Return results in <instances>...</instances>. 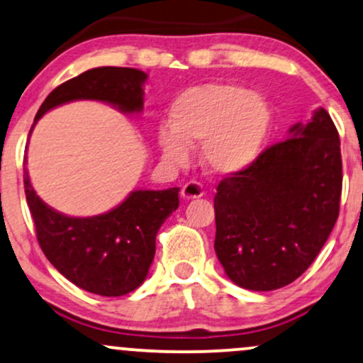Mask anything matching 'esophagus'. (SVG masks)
Segmentation results:
<instances>
[{"mask_svg":"<svg viewBox=\"0 0 363 363\" xmlns=\"http://www.w3.org/2000/svg\"><path fill=\"white\" fill-rule=\"evenodd\" d=\"M203 186L199 184V182H196V181H189V182H186L184 186H182V189H181V196L184 199H196V198H201V196H203Z\"/></svg>","mask_w":363,"mask_h":363,"instance_id":"obj_1","label":"esophagus"}]
</instances>
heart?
Returning <instances> with one entry per match:
<instances>
[{
  "label": "heart",
  "mask_w": 363,
  "mask_h": 363,
  "mask_svg": "<svg viewBox=\"0 0 363 363\" xmlns=\"http://www.w3.org/2000/svg\"><path fill=\"white\" fill-rule=\"evenodd\" d=\"M272 111L260 94L231 82L193 86L174 99L169 126L157 133L165 159L184 164L189 147L203 143V160L221 176L242 172L267 142Z\"/></svg>",
  "instance_id": "obj_1"
}]
</instances>
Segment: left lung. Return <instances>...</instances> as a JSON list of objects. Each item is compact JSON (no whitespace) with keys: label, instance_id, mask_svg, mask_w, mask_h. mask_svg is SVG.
<instances>
[{"label":"left lung","instance_id":"1","mask_svg":"<svg viewBox=\"0 0 363 363\" xmlns=\"http://www.w3.org/2000/svg\"><path fill=\"white\" fill-rule=\"evenodd\" d=\"M342 154L325 108L216 187L215 250L226 276L250 291H274L304 274L340 213Z\"/></svg>","mask_w":363,"mask_h":363}]
</instances>
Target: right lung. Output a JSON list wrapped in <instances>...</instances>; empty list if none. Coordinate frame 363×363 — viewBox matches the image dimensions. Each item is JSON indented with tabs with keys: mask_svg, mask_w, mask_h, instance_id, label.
<instances>
[{
	"mask_svg": "<svg viewBox=\"0 0 363 363\" xmlns=\"http://www.w3.org/2000/svg\"><path fill=\"white\" fill-rule=\"evenodd\" d=\"M145 81L147 74L132 67L89 69L47 96L33 126L52 108L77 99H94L123 113H140ZM23 184L37 240L50 264L77 287L106 298L128 294L145 281L155 255L157 231L179 206V187L140 189L111 211L74 218L38 198L27 170Z\"/></svg>",
	"mask_w": 363,
	"mask_h": 363,
	"instance_id": "obj_1",
	"label": "right lung"
}]
</instances>
